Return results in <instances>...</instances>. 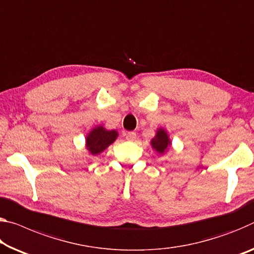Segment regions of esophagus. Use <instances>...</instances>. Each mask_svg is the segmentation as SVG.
Wrapping results in <instances>:
<instances>
[{
  "mask_svg": "<svg viewBox=\"0 0 254 254\" xmlns=\"http://www.w3.org/2000/svg\"><path fill=\"white\" fill-rule=\"evenodd\" d=\"M135 136H136V133H135V132H133V131L127 132V139L130 140V141H131V140H134Z\"/></svg>",
  "mask_w": 254,
  "mask_h": 254,
  "instance_id": "1",
  "label": "esophagus"
}]
</instances>
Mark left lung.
Wrapping results in <instances>:
<instances>
[{
    "label": "left lung",
    "instance_id": "obj_1",
    "mask_svg": "<svg viewBox=\"0 0 254 254\" xmlns=\"http://www.w3.org/2000/svg\"><path fill=\"white\" fill-rule=\"evenodd\" d=\"M150 146L159 155H164L172 146V141L168 132L164 127H158L154 138L150 140Z\"/></svg>",
    "mask_w": 254,
    "mask_h": 254
}]
</instances>
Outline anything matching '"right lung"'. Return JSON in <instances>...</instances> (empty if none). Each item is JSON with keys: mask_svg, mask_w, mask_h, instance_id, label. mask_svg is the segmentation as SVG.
Instances as JSON below:
<instances>
[{"mask_svg": "<svg viewBox=\"0 0 254 254\" xmlns=\"http://www.w3.org/2000/svg\"><path fill=\"white\" fill-rule=\"evenodd\" d=\"M119 132L116 130H107L103 124H98L88 132L86 135L84 148L90 156H98L118 139Z\"/></svg>", "mask_w": 254, "mask_h": 254, "instance_id": "1", "label": "right lung"}]
</instances>
